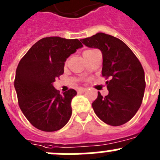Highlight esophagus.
<instances>
[{
	"label": "esophagus",
	"instance_id": "34e87169",
	"mask_svg": "<svg viewBox=\"0 0 160 160\" xmlns=\"http://www.w3.org/2000/svg\"><path fill=\"white\" fill-rule=\"evenodd\" d=\"M87 90V88H83V87H80V88H78V91L79 93H84V92H86Z\"/></svg>",
	"mask_w": 160,
	"mask_h": 160
}]
</instances>
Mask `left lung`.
Masks as SVG:
<instances>
[{
  "mask_svg": "<svg viewBox=\"0 0 160 160\" xmlns=\"http://www.w3.org/2000/svg\"><path fill=\"white\" fill-rule=\"evenodd\" d=\"M80 41L87 47L101 50L102 74L111 78L106 82L109 94L102 97L98 92L92 103L94 113L108 125L128 122L140 107L146 87L140 62L122 41L111 35L98 32Z\"/></svg>",
  "mask_w": 160,
  "mask_h": 160,
  "instance_id": "8db88e82",
  "label": "left lung"
}]
</instances>
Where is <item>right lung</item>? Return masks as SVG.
I'll return each mask as SVG.
<instances>
[{
    "label": "right lung",
    "mask_w": 160,
    "mask_h": 160,
    "mask_svg": "<svg viewBox=\"0 0 160 160\" xmlns=\"http://www.w3.org/2000/svg\"><path fill=\"white\" fill-rule=\"evenodd\" d=\"M82 46L78 39L44 38L20 61L14 81L18 103L25 118L38 129L58 131L70 120L72 98L77 92L70 89L62 95L53 83L64 73L66 59Z\"/></svg>",
    "instance_id": "obj_1"
}]
</instances>
